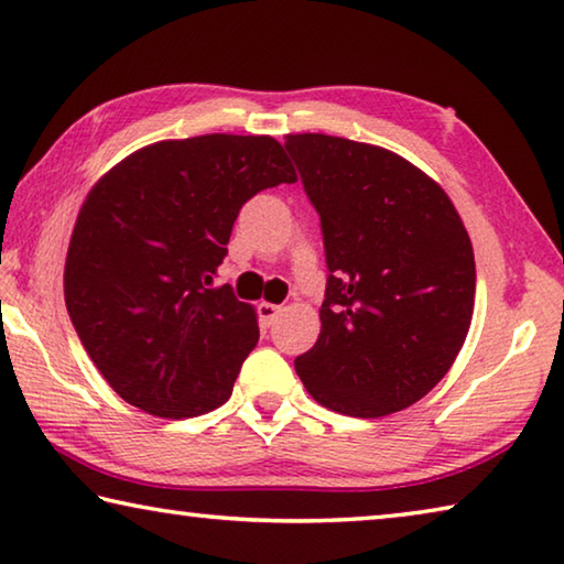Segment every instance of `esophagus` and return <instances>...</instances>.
<instances>
[{"label": "esophagus", "instance_id": "obj_1", "mask_svg": "<svg viewBox=\"0 0 564 564\" xmlns=\"http://www.w3.org/2000/svg\"><path fill=\"white\" fill-rule=\"evenodd\" d=\"M280 312H282V307H276V304H272V302L257 304V317H260L262 327H272L274 319L280 317Z\"/></svg>", "mask_w": 564, "mask_h": 564}]
</instances>
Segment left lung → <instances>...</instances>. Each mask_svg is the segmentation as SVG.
Masks as SVG:
<instances>
[{"instance_id": "obj_1", "label": "left lung", "mask_w": 564, "mask_h": 564, "mask_svg": "<svg viewBox=\"0 0 564 564\" xmlns=\"http://www.w3.org/2000/svg\"><path fill=\"white\" fill-rule=\"evenodd\" d=\"M284 150L319 215L327 290L302 384L349 417L422 400L465 345L475 254L445 189L400 154L329 134H288Z\"/></svg>"}]
</instances>
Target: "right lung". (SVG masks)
<instances>
[{
  "label": "right lung",
  "instance_id": "1",
  "mask_svg": "<svg viewBox=\"0 0 564 564\" xmlns=\"http://www.w3.org/2000/svg\"><path fill=\"white\" fill-rule=\"evenodd\" d=\"M272 137L205 134L129 154L79 209L64 302L109 387L156 417H197L232 394L260 327L212 288L247 199L294 182Z\"/></svg>",
  "mask_w": 564,
  "mask_h": 564
}]
</instances>
